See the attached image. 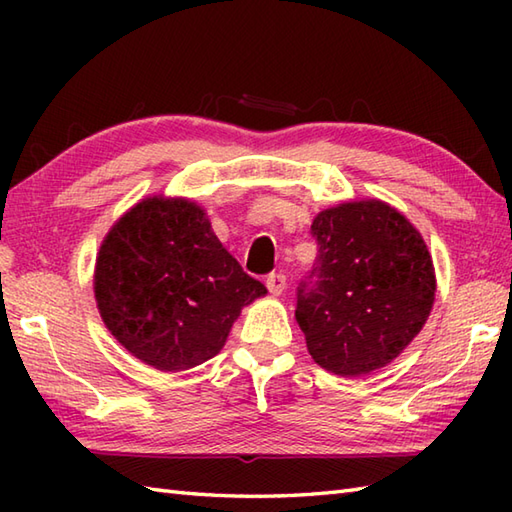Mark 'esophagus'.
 <instances>
[{"mask_svg": "<svg viewBox=\"0 0 512 512\" xmlns=\"http://www.w3.org/2000/svg\"><path fill=\"white\" fill-rule=\"evenodd\" d=\"M266 286H268V292H270V295L279 297L281 292L286 290V275H281V273L268 275V279H266Z\"/></svg>", "mask_w": 512, "mask_h": 512, "instance_id": "1", "label": "esophagus"}]
</instances>
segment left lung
I'll return each mask as SVG.
<instances>
[{
  "mask_svg": "<svg viewBox=\"0 0 512 512\" xmlns=\"http://www.w3.org/2000/svg\"><path fill=\"white\" fill-rule=\"evenodd\" d=\"M319 257L295 317L314 363L354 378L389 365L436 301V268L420 231L383 200H352L312 220Z\"/></svg>",
  "mask_w": 512,
  "mask_h": 512,
  "instance_id": "1",
  "label": "left lung"
}]
</instances>
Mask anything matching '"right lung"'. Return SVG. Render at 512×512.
Listing matches in <instances>:
<instances>
[{
  "label": "right lung",
  "mask_w": 512,
  "mask_h": 512,
  "mask_svg": "<svg viewBox=\"0 0 512 512\" xmlns=\"http://www.w3.org/2000/svg\"><path fill=\"white\" fill-rule=\"evenodd\" d=\"M189 198L149 195L116 220L96 255L105 328L160 372H184L222 350L244 306L266 295Z\"/></svg>",
  "instance_id": "right-lung-1"
}]
</instances>
